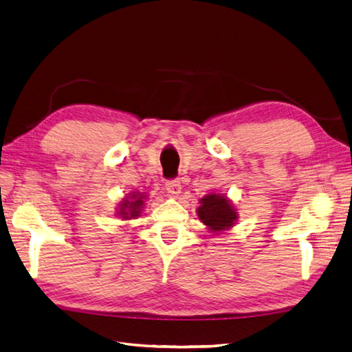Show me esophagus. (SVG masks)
<instances>
[{"label":"esophagus","instance_id":"obj_1","mask_svg":"<svg viewBox=\"0 0 352 352\" xmlns=\"http://www.w3.org/2000/svg\"><path fill=\"white\" fill-rule=\"evenodd\" d=\"M166 190L170 192V195H179V192H181V190H182V185H181V182L177 181V179H171V181H167L166 182Z\"/></svg>","mask_w":352,"mask_h":352}]
</instances>
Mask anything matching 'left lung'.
Returning <instances> with one entry per match:
<instances>
[{"label": "left lung", "instance_id": "obj_1", "mask_svg": "<svg viewBox=\"0 0 352 352\" xmlns=\"http://www.w3.org/2000/svg\"><path fill=\"white\" fill-rule=\"evenodd\" d=\"M197 216L212 231H223L226 228H231L236 220V212L231 202L219 195H208L200 199Z\"/></svg>", "mask_w": 352, "mask_h": 352}]
</instances>
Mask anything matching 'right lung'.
Here are the masks:
<instances>
[{"mask_svg":"<svg viewBox=\"0 0 352 352\" xmlns=\"http://www.w3.org/2000/svg\"><path fill=\"white\" fill-rule=\"evenodd\" d=\"M132 202H129V200H124V204H121L120 208V214L123 216L124 219L127 217H138V214L141 212V206L144 204V196L141 195H133L132 196Z\"/></svg>","mask_w":352,"mask_h":352,"instance_id":"add662e5","label":"right lung"}]
</instances>
